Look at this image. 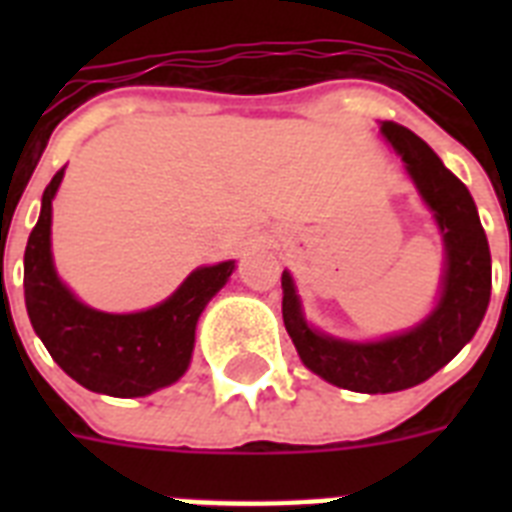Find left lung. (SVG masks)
Instances as JSON below:
<instances>
[{
    "label": "left lung",
    "mask_w": 512,
    "mask_h": 512,
    "mask_svg": "<svg viewBox=\"0 0 512 512\" xmlns=\"http://www.w3.org/2000/svg\"><path fill=\"white\" fill-rule=\"evenodd\" d=\"M380 135L401 156L444 241V276L433 311L398 335L342 340L324 335L305 319L292 273H281L284 327L300 361L321 380L353 393H396L433 377L473 340L492 297L489 241L465 183L412 130L380 122Z\"/></svg>",
    "instance_id": "obj_1"
}]
</instances>
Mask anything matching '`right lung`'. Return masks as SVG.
I'll list each match as a JSON object with an SVG mask.
<instances>
[{
    "label": "right lung",
    "mask_w": 512,
    "mask_h": 512,
    "mask_svg": "<svg viewBox=\"0 0 512 512\" xmlns=\"http://www.w3.org/2000/svg\"><path fill=\"white\" fill-rule=\"evenodd\" d=\"M63 172L44 188L42 212L23 255V295L31 327L52 361L92 393L138 398L167 388L188 372L199 316L228 284L236 260L201 265L167 300L146 311L90 308L60 281L52 260V199Z\"/></svg>",
    "instance_id": "obj_1"
}]
</instances>
